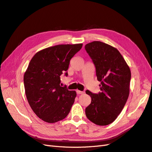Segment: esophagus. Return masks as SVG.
Wrapping results in <instances>:
<instances>
[{"mask_svg":"<svg viewBox=\"0 0 152 152\" xmlns=\"http://www.w3.org/2000/svg\"><path fill=\"white\" fill-rule=\"evenodd\" d=\"M76 91H77V93L79 94H84V92L79 91V90H77Z\"/></svg>","mask_w":152,"mask_h":152,"instance_id":"esophagus-1","label":"esophagus"}]
</instances>
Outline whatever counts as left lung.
I'll return each mask as SVG.
<instances>
[{
	"label": "left lung",
	"mask_w": 152,
	"mask_h": 152,
	"mask_svg": "<svg viewBox=\"0 0 152 152\" xmlns=\"http://www.w3.org/2000/svg\"><path fill=\"white\" fill-rule=\"evenodd\" d=\"M85 49L94 64L97 79L101 82L98 94L86 91L91 98L86 115L96 125L107 126L115 120L126 103L131 70L120 52L112 45L94 41L87 44Z\"/></svg>",
	"instance_id": "left-lung-1"
}]
</instances>
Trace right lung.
I'll list each match as a JSON object with an SVG mask.
<instances>
[{
    "instance_id": "add662e5",
    "label": "right lung",
    "mask_w": 152,
    "mask_h": 152,
    "mask_svg": "<svg viewBox=\"0 0 152 152\" xmlns=\"http://www.w3.org/2000/svg\"><path fill=\"white\" fill-rule=\"evenodd\" d=\"M82 47V44L54 45L31 58L23 77L25 94L31 108L42 121L55 123L70 112L77 93L60 86V75H68L70 59Z\"/></svg>"
}]
</instances>
